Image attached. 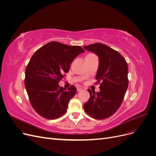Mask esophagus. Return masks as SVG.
Returning <instances> with one entry per match:
<instances>
[{
  "label": "esophagus",
  "mask_w": 156,
  "mask_h": 156,
  "mask_svg": "<svg viewBox=\"0 0 156 156\" xmlns=\"http://www.w3.org/2000/svg\"><path fill=\"white\" fill-rule=\"evenodd\" d=\"M83 90V88H77V92H81V91H82Z\"/></svg>",
  "instance_id": "34e87169"
}]
</instances>
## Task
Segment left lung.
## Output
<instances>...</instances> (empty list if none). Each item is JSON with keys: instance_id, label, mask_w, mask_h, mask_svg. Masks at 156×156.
<instances>
[{"instance_id": "obj_1", "label": "left lung", "mask_w": 156, "mask_h": 156, "mask_svg": "<svg viewBox=\"0 0 156 156\" xmlns=\"http://www.w3.org/2000/svg\"><path fill=\"white\" fill-rule=\"evenodd\" d=\"M99 57L96 79L100 83V92L88 89L90 98L84 104L87 114L98 120L112 116L120 107L128 87V66L119 52L107 45L96 43L84 46Z\"/></svg>"}]
</instances>
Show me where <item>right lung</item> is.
<instances>
[{"mask_svg": "<svg viewBox=\"0 0 156 156\" xmlns=\"http://www.w3.org/2000/svg\"><path fill=\"white\" fill-rule=\"evenodd\" d=\"M84 52L80 46L51 41L32 55L25 70V86L32 107L42 117L54 120L67 111L77 89L72 85L66 90L58 83L73 59Z\"/></svg>", "mask_w": 156, "mask_h": 156, "instance_id": "1", "label": "right lung"}]
</instances>
